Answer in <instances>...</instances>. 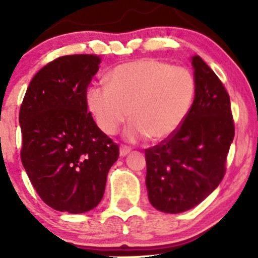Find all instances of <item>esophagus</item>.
Listing matches in <instances>:
<instances>
[{"mask_svg":"<svg viewBox=\"0 0 258 258\" xmlns=\"http://www.w3.org/2000/svg\"><path fill=\"white\" fill-rule=\"evenodd\" d=\"M130 152H131V148L130 147H126V146L120 147V156H126Z\"/></svg>","mask_w":258,"mask_h":258,"instance_id":"34e87169","label":"esophagus"}]
</instances>
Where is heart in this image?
<instances>
[{
    "label": "heart",
    "mask_w": 258,
    "mask_h": 258,
    "mask_svg": "<svg viewBox=\"0 0 258 258\" xmlns=\"http://www.w3.org/2000/svg\"><path fill=\"white\" fill-rule=\"evenodd\" d=\"M195 93L197 81L188 69L146 58L115 67L108 75V85H92L86 99L105 135H115L131 115L135 121L125 132L127 141L149 137L160 142L183 125Z\"/></svg>",
    "instance_id": "1"
}]
</instances>
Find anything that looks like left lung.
Returning <instances> with one entry per match:
<instances>
[{
  "mask_svg": "<svg viewBox=\"0 0 258 258\" xmlns=\"http://www.w3.org/2000/svg\"><path fill=\"white\" fill-rule=\"evenodd\" d=\"M191 60L197 93L188 117L173 136L146 149L148 198L166 214L193 209L217 188L235 131L223 84L199 55Z\"/></svg>",
  "mask_w": 258,
  "mask_h": 258,
  "instance_id": "1",
  "label": "left lung"
}]
</instances>
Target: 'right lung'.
<instances>
[{
    "label": "right lung",
    "mask_w": 258,
    "mask_h": 258,
    "mask_svg": "<svg viewBox=\"0 0 258 258\" xmlns=\"http://www.w3.org/2000/svg\"><path fill=\"white\" fill-rule=\"evenodd\" d=\"M96 54L59 57L31 80L20 105L23 166L42 201L82 214L104 195L119 146L87 111V87L98 72Z\"/></svg>",
    "instance_id": "obj_1"
}]
</instances>
